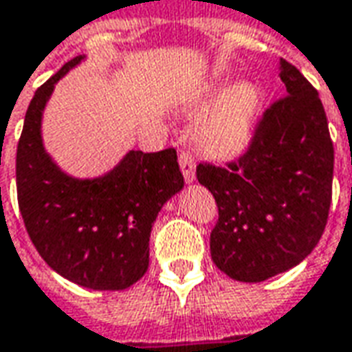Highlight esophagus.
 Returning a JSON list of instances; mask_svg holds the SVG:
<instances>
[{
    "label": "esophagus",
    "instance_id": "obj_1",
    "mask_svg": "<svg viewBox=\"0 0 352 352\" xmlns=\"http://www.w3.org/2000/svg\"><path fill=\"white\" fill-rule=\"evenodd\" d=\"M179 165H181V171L187 183H192L195 177H197V165H195V157L188 152L179 153Z\"/></svg>",
    "mask_w": 352,
    "mask_h": 352
}]
</instances>
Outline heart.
<instances>
[{
    "mask_svg": "<svg viewBox=\"0 0 352 352\" xmlns=\"http://www.w3.org/2000/svg\"><path fill=\"white\" fill-rule=\"evenodd\" d=\"M259 91L249 83H237L214 103L197 126L200 146L218 157H232L251 140L259 113Z\"/></svg>",
    "mask_w": 352,
    "mask_h": 352,
    "instance_id": "b5f03b06",
    "label": "heart"
}]
</instances>
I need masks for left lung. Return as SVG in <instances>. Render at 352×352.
Segmentation results:
<instances>
[{"label": "left lung", "instance_id": "obj_1", "mask_svg": "<svg viewBox=\"0 0 352 352\" xmlns=\"http://www.w3.org/2000/svg\"><path fill=\"white\" fill-rule=\"evenodd\" d=\"M286 97L259 118L248 152L197 179L218 204L210 234L214 265L239 283H261L296 267L327 224L333 142L318 91L280 60Z\"/></svg>", "mask_w": 352, "mask_h": 352}]
</instances>
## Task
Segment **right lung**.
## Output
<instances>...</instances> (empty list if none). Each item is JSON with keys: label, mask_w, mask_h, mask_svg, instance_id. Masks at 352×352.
<instances>
[{"label": "right lung", "mask_w": 352, "mask_h": 352, "mask_svg": "<svg viewBox=\"0 0 352 352\" xmlns=\"http://www.w3.org/2000/svg\"><path fill=\"white\" fill-rule=\"evenodd\" d=\"M81 60L60 67L27 109L17 146L19 210L50 269L91 290H124L148 271L153 222L185 181L173 148L130 150L95 179H76L52 162L41 134L43 111L58 79Z\"/></svg>", "instance_id": "right-lung-1"}]
</instances>
